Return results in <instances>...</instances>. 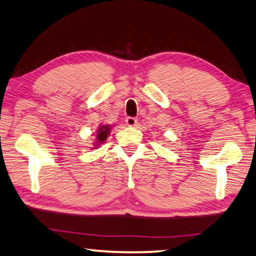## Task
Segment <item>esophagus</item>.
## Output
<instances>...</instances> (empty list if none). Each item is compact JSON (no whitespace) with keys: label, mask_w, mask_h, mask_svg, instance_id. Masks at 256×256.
I'll list each match as a JSON object with an SVG mask.
<instances>
[{"label":"esophagus","mask_w":256,"mask_h":256,"mask_svg":"<svg viewBox=\"0 0 256 256\" xmlns=\"http://www.w3.org/2000/svg\"><path fill=\"white\" fill-rule=\"evenodd\" d=\"M126 122H127L129 127H134V126L137 124L138 120L135 118V116H127V118H126Z\"/></svg>","instance_id":"34e87169"}]
</instances>
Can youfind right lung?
Listing matches in <instances>:
<instances>
[{"mask_svg": "<svg viewBox=\"0 0 256 256\" xmlns=\"http://www.w3.org/2000/svg\"><path fill=\"white\" fill-rule=\"evenodd\" d=\"M110 134V126H100L98 129V135H96V138H98V145L100 144V142H103L106 140V136L109 135ZM96 145V146H98Z\"/></svg>", "mask_w": 256, "mask_h": 256, "instance_id": "add662e5", "label": "right lung"}]
</instances>
